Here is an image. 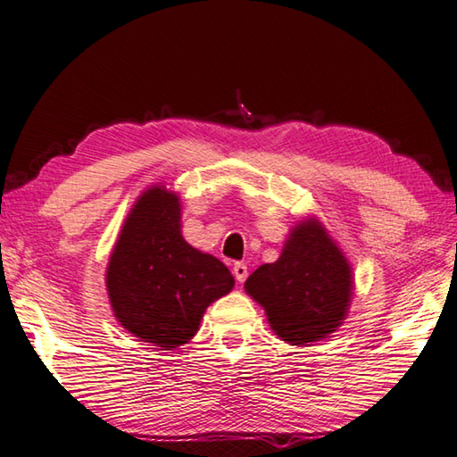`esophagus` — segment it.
I'll return each instance as SVG.
<instances>
[{"mask_svg": "<svg viewBox=\"0 0 457 457\" xmlns=\"http://www.w3.org/2000/svg\"><path fill=\"white\" fill-rule=\"evenodd\" d=\"M232 274H235V278L238 282H245L248 277V266L245 262H235V266H232Z\"/></svg>", "mask_w": 457, "mask_h": 457, "instance_id": "1", "label": "esophagus"}]
</instances>
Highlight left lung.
Segmentation results:
<instances>
[{
  "label": "left lung",
  "instance_id": "left-lung-1",
  "mask_svg": "<svg viewBox=\"0 0 457 457\" xmlns=\"http://www.w3.org/2000/svg\"><path fill=\"white\" fill-rule=\"evenodd\" d=\"M245 288L266 310L282 340L304 346L334 332L344 320L352 274L324 228L308 220L292 230L278 261L258 266Z\"/></svg>",
  "mask_w": 457,
  "mask_h": 457
}]
</instances>
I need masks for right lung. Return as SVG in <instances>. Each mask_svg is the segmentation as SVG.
I'll use <instances>...</instances> for the list:
<instances>
[{
  "instance_id": "1",
  "label": "right lung",
  "mask_w": 457,
  "mask_h": 457,
  "mask_svg": "<svg viewBox=\"0 0 457 457\" xmlns=\"http://www.w3.org/2000/svg\"><path fill=\"white\" fill-rule=\"evenodd\" d=\"M232 287L227 266L180 235L175 195L154 187L137 201L107 269L111 306L129 332L173 350L193 338L206 306Z\"/></svg>"
}]
</instances>
